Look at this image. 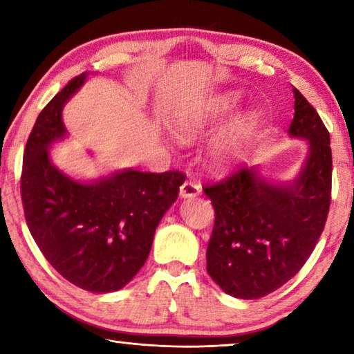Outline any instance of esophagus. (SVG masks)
Segmentation results:
<instances>
[{
    "instance_id": "1",
    "label": "esophagus",
    "mask_w": 354,
    "mask_h": 354,
    "mask_svg": "<svg viewBox=\"0 0 354 354\" xmlns=\"http://www.w3.org/2000/svg\"><path fill=\"white\" fill-rule=\"evenodd\" d=\"M200 192H201V187H200L198 183L185 181L181 185V189H179V195H181L183 198H192V196L200 195Z\"/></svg>"
}]
</instances>
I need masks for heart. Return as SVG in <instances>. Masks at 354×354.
Masks as SVG:
<instances>
[{"mask_svg": "<svg viewBox=\"0 0 354 354\" xmlns=\"http://www.w3.org/2000/svg\"><path fill=\"white\" fill-rule=\"evenodd\" d=\"M237 97L234 93H226L221 95V97H217L209 101L207 104L201 106L200 109L192 111V112H185L183 115H179L175 120V129L179 134L183 136H194L203 133V131L207 129L209 127H212L215 122H218L221 117L227 115L232 111L236 109L237 106ZM253 120L247 118L243 122L236 127L234 129H231L230 133H226L225 136H221L220 139L215 142L214 145V156L218 160H225L227 156H230L239 142V137H241L242 131L250 127Z\"/></svg>", "mask_w": 354, "mask_h": 354, "instance_id": "heart-1", "label": "heart"}]
</instances>
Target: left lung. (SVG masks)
Wrapping results in <instances>:
<instances>
[{"mask_svg": "<svg viewBox=\"0 0 354 354\" xmlns=\"http://www.w3.org/2000/svg\"><path fill=\"white\" fill-rule=\"evenodd\" d=\"M293 95L289 134L309 142L295 181L268 184L253 167H241L203 185L215 211L207 273L227 295L254 299L284 286L301 270L326 223L333 178L329 133L298 88Z\"/></svg>", "mask_w": 354, "mask_h": 354, "instance_id": "left-lung-1", "label": "left lung"}]
</instances>
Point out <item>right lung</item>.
<instances>
[{
    "mask_svg": "<svg viewBox=\"0 0 354 354\" xmlns=\"http://www.w3.org/2000/svg\"><path fill=\"white\" fill-rule=\"evenodd\" d=\"M84 77H73L39 113L23 154L20 189L28 227L45 259L71 284L106 293L122 289L143 267L185 175L124 170L82 184L59 171L48 147L64 137L62 107Z\"/></svg>",
    "mask_w": 354,
    "mask_h": 354,
    "instance_id": "right-lung-1",
    "label": "right lung"
}]
</instances>
